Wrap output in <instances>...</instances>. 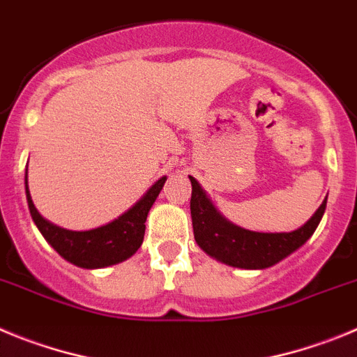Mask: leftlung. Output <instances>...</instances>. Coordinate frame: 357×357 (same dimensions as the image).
Masks as SVG:
<instances>
[{
    "instance_id": "8db88e82",
    "label": "left lung",
    "mask_w": 357,
    "mask_h": 357,
    "mask_svg": "<svg viewBox=\"0 0 357 357\" xmlns=\"http://www.w3.org/2000/svg\"><path fill=\"white\" fill-rule=\"evenodd\" d=\"M192 183L190 213L194 238L206 255L236 268L261 271L275 265L306 243L326 211L327 197L313 217L303 227L291 233H258L234 226L217 211L213 202L202 190L197 179L188 176Z\"/></svg>"
}]
</instances>
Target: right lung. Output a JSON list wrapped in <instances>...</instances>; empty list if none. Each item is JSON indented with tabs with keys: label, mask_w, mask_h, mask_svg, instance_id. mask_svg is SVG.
I'll return each instance as SVG.
<instances>
[{
	"label": "right lung",
	"mask_w": 357,
	"mask_h": 357,
	"mask_svg": "<svg viewBox=\"0 0 357 357\" xmlns=\"http://www.w3.org/2000/svg\"><path fill=\"white\" fill-rule=\"evenodd\" d=\"M165 176L151 186L142 199L110 224L89 231H69L54 226L38 213L28 190V167L24 176L26 201L35 226L62 258L82 268H105L117 265L140 249L146 233V218L163 188Z\"/></svg>",
	"instance_id": "right-lung-1"
}]
</instances>
